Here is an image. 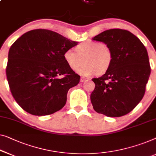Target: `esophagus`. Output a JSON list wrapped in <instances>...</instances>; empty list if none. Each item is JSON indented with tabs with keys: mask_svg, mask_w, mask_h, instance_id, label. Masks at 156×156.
Wrapping results in <instances>:
<instances>
[{
	"mask_svg": "<svg viewBox=\"0 0 156 156\" xmlns=\"http://www.w3.org/2000/svg\"><path fill=\"white\" fill-rule=\"evenodd\" d=\"M87 79L85 78V77H83V76H82V77H81V79H80V82H85V81H87Z\"/></svg>",
	"mask_w": 156,
	"mask_h": 156,
	"instance_id": "esophagus-1",
	"label": "esophagus"
}]
</instances>
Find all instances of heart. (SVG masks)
Returning a JSON list of instances; mask_svg holds the SVG:
<instances>
[{
	"label": "heart",
	"mask_w": 156,
	"mask_h": 156,
	"mask_svg": "<svg viewBox=\"0 0 156 156\" xmlns=\"http://www.w3.org/2000/svg\"><path fill=\"white\" fill-rule=\"evenodd\" d=\"M63 58L72 70L76 71L85 64L79 73L83 76L101 74L109 69L112 62V53L107 45L101 41H86L78 45L76 51L68 48Z\"/></svg>",
	"instance_id": "b5f03b06"
}]
</instances>
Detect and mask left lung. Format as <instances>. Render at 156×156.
<instances>
[{
  "label": "left lung",
  "mask_w": 156,
  "mask_h": 156,
  "mask_svg": "<svg viewBox=\"0 0 156 156\" xmlns=\"http://www.w3.org/2000/svg\"><path fill=\"white\" fill-rule=\"evenodd\" d=\"M93 40L105 43L113 56L106 73L92 79L95 83L91 94L94 109L108 117L125 115L145 94L151 74L147 50L136 36L125 29L104 31Z\"/></svg>",
  "instance_id": "left-lung-1"
}]
</instances>
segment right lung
<instances>
[{"instance_id":"add662e5","label":"right lung","mask_w":156,"mask_h":156,"mask_svg":"<svg viewBox=\"0 0 156 156\" xmlns=\"http://www.w3.org/2000/svg\"><path fill=\"white\" fill-rule=\"evenodd\" d=\"M77 42L44 29L24 34L11 46L6 76L13 98L34 115H48L64 107L70 88L80 76L69 68L63 54Z\"/></svg>"}]
</instances>
